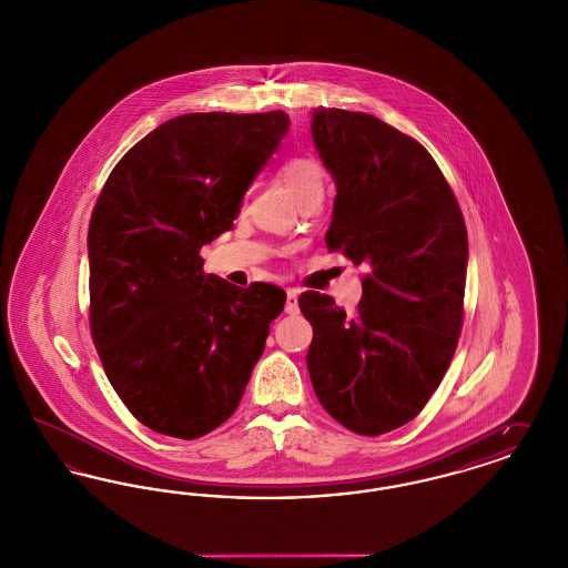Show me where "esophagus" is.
<instances>
[{"instance_id": "obj_1", "label": "esophagus", "mask_w": 568, "mask_h": 568, "mask_svg": "<svg viewBox=\"0 0 568 568\" xmlns=\"http://www.w3.org/2000/svg\"><path fill=\"white\" fill-rule=\"evenodd\" d=\"M297 296H300V290H297V287H287V302H285V313H290V315H296Z\"/></svg>"}]
</instances>
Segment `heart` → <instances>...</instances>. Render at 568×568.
I'll return each mask as SVG.
<instances>
[{
	"label": "heart",
	"instance_id": "b5f03b06",
	"mask_svg": "<svg viewBox=\"0 0 568 568\" xmlns=\"http://www.w3.org/2000/svg\"><path fill=\"white\" fill-rule=\"evenodd\" d=\"M281 176L290 185V190L294 191L300 204L324 200L327 174H325L324 163L317 158L313 155L290 158L281 165Z\"/></svg>",
	"mask_w": 568,
	"mask_h": 568
}]
</instances>
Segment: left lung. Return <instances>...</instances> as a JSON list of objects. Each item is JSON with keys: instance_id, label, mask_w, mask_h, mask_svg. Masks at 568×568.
Masks as SVG:
<instances>
[{"instance_id": "8db88e82", "label": "left lung", "mask_w": 568, "mask_h": 568, "mask_svg": "<svg viewBox=\"0 0 568 568\" xmlns=\"http://www.w3.org/2000/svg\"><path fill=\"white\" fill-rule=\"evenodd\" d=\"M313 140L336 183L329 251L364 266L362 300L297 297L325 410L362 436L396 430L430 400L458 347L468 239L433 155L366 112L317 109Z\"/></svg>"}]
</instances>
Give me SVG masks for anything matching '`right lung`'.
<instances>
[{
    "mask_svg": "<svg viewBox=\"0 0 568 568\" xmlns=\"http://www.w3.org/2000/svg\"><path fill=\"white\" fill-rule=\"evenodd\" d=\"M283 110L191 112L110 172L89 221V325L110 385L140 424L193 440L241 403L285 292L206 274L202 246L234 227L287 132Z\"/></svg>",
    "mask_w": 568,
    "mask_h": 568,
    "instance_id": "add662e5",
    "label": "right lung"
}]
</instances>
